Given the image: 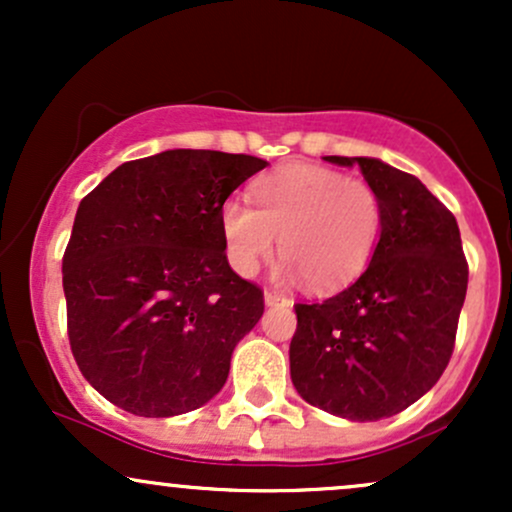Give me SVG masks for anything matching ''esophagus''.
Wrapping results in <instances>:
<instances>
[{"label":"esophagus","mask_w":512,"mask_h":512,"mask_svg":"<svg viewBox=\"0 0 512 512\" xmlns=\"http://www.w3.org/2000/svg\"><path fill=\"white\" fill-rule=\"evenodd\" d=\"M281 303H289V298H284L281 293H274V291H264V305H281Z\"/></svg>","instance_id":"obj_1"}]
</instances>
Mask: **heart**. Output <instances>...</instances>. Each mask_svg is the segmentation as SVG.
<instances>
[{
	"mask_svg": "<svg viewBox=\"0 0 512 512\" xmlns=\"http://www.w3.org/2000/svg\"><path fill=\"white\" fill-rule=\"evenodd\" d=\"M255 207L226 199L221 236L226 257L240 276H252L272 255L279 238V276L317 291L344 286L366 267L380 236V197L361 178L293 163L252 187Z\"/></svg>",
	"mask_w": 512,
	"mask_h": 512,
	"instance_id": "b5f03b06",
	"label": "heart"
}]
</instances>
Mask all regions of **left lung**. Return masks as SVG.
Masks as SVG:
<instances>
[{"label": "left lung", "instance_id": "left-lung-1", "mask_svg": "<svg viewBox=\"0 0 512 512\" xmlns=\"http://www.w3.org/2000/svg\"><path fill=\"white\" fill-rule=\"evenodd\" d=\"M358 166L380 197L383 223L370 264L322 303H296L291 380L305 402L349 421L395 416L438 383L467 296L455 216L426 185L370 156Z\"/></svg>", "mask_w": 512, "mask_h": 512}]
</instances>
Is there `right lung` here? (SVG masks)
<instances>
[{"mask_svg": "<svg viewBox=\"0 0 512 512\" xmlns=\"http://www.w3.org/2000/svg\"><path fill=\"white\" fill-rule=\"evenodd\" d=\"M264 166L245 154L168 149L122 163L81 199L62 260L69 344L115 407L166 419L226 385L264 301L228 264L219 214Z\"/></svg>", "mask_w": 512, "mask_h": 512, "instance_id": "1", "label": "right lung"}]
</instances>
